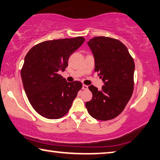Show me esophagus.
<instances>
[{"label":"esophagus","instance_id":"esophagus-1","mask_svg":"<svg viewBox=\"0 0 160 160\" xmlns=\"http://www.w3.org/2000/svg\"><path fill=\"white\" fill-rule=\"evenodd\" d=\"M82 89L83 90H88V86L86 85H82Z\"/></svg>","mask_w":160,"mask_h":160}]
</instances>
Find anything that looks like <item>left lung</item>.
Masks as SVG:
<instances>
[{
  "label": "left lung",
  "mask_w": 160,
  "mask_h": 160,
  "mask_svg": "<svg viewBox=\"0 0 160 160\" xmlns=\"http://www.w3.org/2000/svg\"><path fill=\"white\" fill-rule=\"evenodd\" d=\"M95 58V71L105 84L98 90L94 85L88 88L92 98L85 103L93 118L107 121L122 112L134 90L135 62L128 48L120 40L98 36L88 42Z\"/></svg>",
  "instance_id": "1"
}]
</instances>
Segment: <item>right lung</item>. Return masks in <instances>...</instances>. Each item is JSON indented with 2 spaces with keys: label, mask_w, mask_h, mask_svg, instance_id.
Returning <instances> with one entry per match:
<instances>
[{
  "label": "right lung",
  "mask_w": 160,
  "mask_h": 160,
  "mask_svg": "<svg viewBox=\"0 0 160 160\" xmlns=\"http://www.w3.org/2000/svg\"><path fill=\"white\" fill-rule=\"evenodd\" d=\"M85 39L83 37L46 40L34 45L25 57L21 71L24 90L30 105L48 119L66 115L82 84L68 82L59 74L68 59Z\"/></svg>",
  "instance_id": "obj_1"
}]
</instances>
